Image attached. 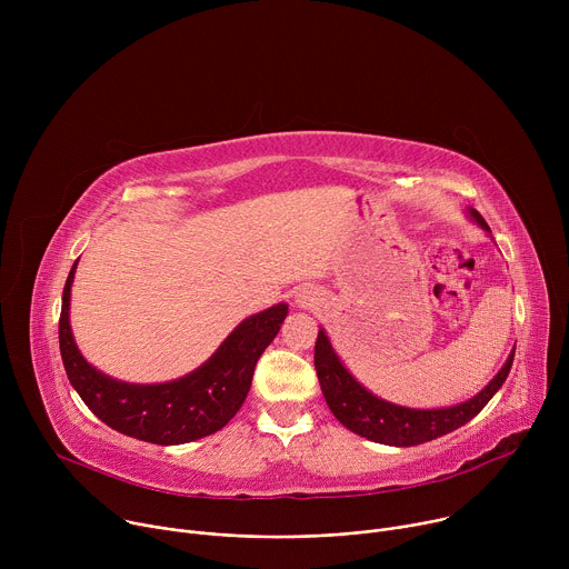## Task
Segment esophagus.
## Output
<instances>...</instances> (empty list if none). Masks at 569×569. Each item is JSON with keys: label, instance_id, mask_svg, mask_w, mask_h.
Returning <instances> with one entry per match:
<instances>
[{"label": "esophagus", "instance_id": "1", "mask_svg": "<svg viewBox=\"0 0 569 569\" xmlns=\"http://www.w3.org/2000/svg\"><path fill=\"white\" fill-rule=\"evenodd\" d=\"M315 301H317V295H315L312 290L301 288V290L295 295V303H297V308H308V306H312Z\"/></svg>", "mask_w": 569, "mask_h": 569}]
</instances>
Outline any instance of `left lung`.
<instances>
[{
  "label": "left lung",
  "instance_id": "obj_1",
  "mask_svg": "<svg viewBox=\"0 0 569 569\" xmlns=\"http://www.w3.org/2000/svg\"><path fill=\"white\" fill-rule=\"evenodd\" d=\"M466 213L483 231L491 233L489 224H486L479 211L468 207ZM513 353L516 349L509 353L507 362L493 376V380L479 393H475L463 402L450 405V408H432V410L405 408V405H396L371 393L345 367V362L336 353L323 329H319L317 342H315V369H317L319 387L323 398H327L329 410L347 430L376 443L408 448V446H419V443L439 439L466 426L470 419H475L483 410V405L489 402L498 393V389L505 385L513 365Z\"/></svg>",
  "mask_w": 569,
  "mask_h": 569
}]
</instances>
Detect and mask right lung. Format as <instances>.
<instances>
[{"label": "right lung", "mask_w": 569, "mask_h": 569, "mask_svg": "<svg viewBox=\"0 0 569 569\" xmlns=\"http://www.w3.org/2000/svg\"><path fill=\"white\" fill-rule=\"evenodd\" d=\"M78 261L71 266L58 323L60 356L71 387L112 430L157 446H180L224 428L246 402L254 367L277 338L288 303H274L242 319L209 360L169 382H126L90 365L78 351L69 301Z\"/></svg>", "instance_id": "1"}]
</instances>
